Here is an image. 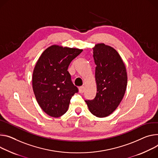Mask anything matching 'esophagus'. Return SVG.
Segmentation results:
<instances>
[{
    "mask_svg": "<svg viewBox=\"0 0 158 158\" xmlns=\"http://www.w3.org/2000/svg\"><path fill=\"white\" fill-rule=\"evenodd\" d=\"M84 91V86H83V85L82 86H81L79 88V92L80 93H83Z\"/></svg>",
    "mask_w": 158,
    "mask_h": 158,
    "instance_id": "obj_1",
    "label": "esophagus"
}]
</instances>
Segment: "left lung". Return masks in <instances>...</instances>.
Returning a JSON list of instances; mask_svg holds the SVG:
<instances>
[{
    "label": "left lung",
    "instance_id": "8db88e82",
    "mask_svg": "<svg viewBox=\"0 0 158 158\" xmlns=\"http://www.w3.org/2000/svg\"><path fill=\"white\" fill-rule=\"evenodd\" d=\"M93 49L97 92L94 99L85 102L93 114L102 118L109 116L122 102L127 88V74L120 55L113 47L98 44Z\"/></svg>",
    "mask_w": 158,
    "mask_h": 158
}]
</instances>
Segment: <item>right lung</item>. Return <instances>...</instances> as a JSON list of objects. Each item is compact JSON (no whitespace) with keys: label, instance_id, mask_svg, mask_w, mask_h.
Returning <instances> with one entry per match:
<instances>
[{"label":"right lung","instance_id":"add662e5","mask_svg":"<svg viewBox=\"0 0 158 158\" xmlns=\"http://www.w3.org/2000/svg\"><path fill=\"white\" fill-rule=\"evenodd\" d=\"M82 49L53 45L47 48L34 68L32 84L36 101L49 116L59 117L68 110L70 99L78 89L67 69Z\"/></svg>","mask_w":158,"mask_h":158}]
</instances>
